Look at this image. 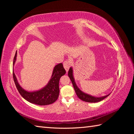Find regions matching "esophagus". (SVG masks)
I'll use <instances>...</instances> for the list:
<instances>
[{"mask_svg":"<svg viewBox=\"0 0 134 134\" xmlns=\"http://www.w3.org/2000/svg\"><path fill=\"white\" fill-rule=\"evenodd\" d=\"M63 65H64V67L65 68V70H66V72H68L70 66V62L69 61V60H66V61H64Z\"/></svg>","mask_w":134,"mask_h":134,"instance_id":"34e87169","label":"esophagus"}]
</instances>
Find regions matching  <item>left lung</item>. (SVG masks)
Here are the masks:
<instances>
[{
    "label": "left lung",
    "instance_id": "left-lung-1",
    "mask_svg": "<svg viewBox=\"0 0 134 134\" xmlns=\"http://www.w3.org/2000/svg\"><path fill=\"white\" fill-rule=\"evenodd\" d=\"M68 76H69L70 80L72 81L76 95H77V96L78 97L79 99L83 100V101H85L87 102H90V103L98 102L101 101V100L103 99H104L105 98L108 97L109 95L110 94H109L108 95H105V96L97 97L92 96L91 95H89L88 94H86L85 92H83L81 90L79 89L77 86L76 85L75 79H74V76H73V70L72 67H70L69 71H68Z\"/></svg>",
    "mask_w": 134,
    "mask_h": 134
}]
</instances>
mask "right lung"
Returning a JSON list of instances; mask_svg holds the SVG:
<instances>
[{"label":"right lung","mask_w":134,"mask_h":134,"mask_svg":"<svg viewBox=\"0 0 134 134\" xmlns=\"http://www.w3.org/2000/svg\"><path fill=\"white\" fill-rule=\"evenodd\" d=\"M17 53L16 51L14 58L13 65L17 59ZM66 73L63 65L60 63L55 65L52 73L50 80L43 88L37 91H28L24 90L18 83L14 72H13V79L16 87L21 95L27 101L38 105H47L55 102L59 94V81L62 76Z\"/></svg>","instance_id":"right-lung-1"}]
</instances>
